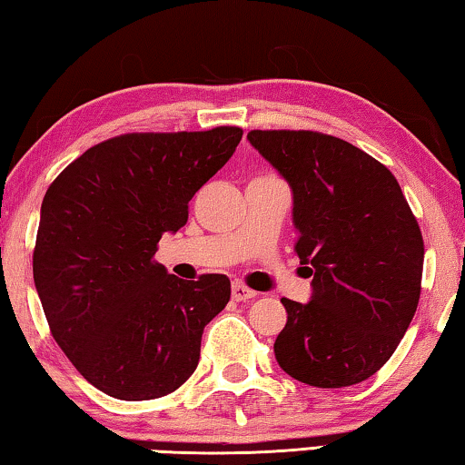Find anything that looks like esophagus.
<instances>
[{
  "mask_svg": "<svg viewBox=\"0 0 465 465\" xmlns=\"http://www.w3.org/2000/svg\"><path fill=\"white\" fill-rule=\"evenodd\" d=\"M255 295H258V293H255L253 289L245 287L243 282H232V300L245 302V300H253Z\"/></svg>",
  "mask_w": 465,
  "mask_h": 465,
  "instance_id": "obj_1",
  "label": "esophagus"
}]
</instances>
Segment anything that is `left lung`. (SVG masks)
<instances>
[{"label":"left lung","mask_w":465,"mask_h":465,"mask_svg":"<svg viewBox=\"0 0 465 465\" xmlns=\"http://www.w3.org/2000/svg\"><path fill=\"white\" fill-rule=\"evenodd\" d=\"M249 144L292 188L295 252L312 293L282 298L279 367L314 388L365 381L417 311L423 239L396 178L371 154L316 132L253 130Z\"/></svg>","instance_id":"obj_1"}]
</instances>
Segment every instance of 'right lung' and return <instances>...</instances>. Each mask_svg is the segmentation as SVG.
<instances>
[{
    "label": "right lung",
    "mask_w": 465,
    "mask_h": 465,
    "mask_svg": "<svg viewBox=\"0 0 465 465\" xmlns=\"http://www.w3.org/2000/svg\"><path fill=\"white\" fill-rule=\"evenodd\" d=\"M241 136V127L125 134L87 149L45 193L37 295L56 344L113 399H159L199 365L201 335L231 300V281L178 279L153 255Z\"/></svg>",
    "instance_id": "add662e5"
}]
</instances>
